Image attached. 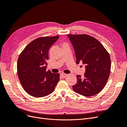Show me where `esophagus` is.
I'll return each instance as SVG.
<instances>
[{
    "label": "esophagus",
    "mask_w": 127,
    "mask_h": 127,
    "mask_svg": "<svg viewBox=\"0 0 127 127\" xmlns=\"http://www.w3.org/2000/svg\"><path fill=\"white\" fill-rule=\"evenodd\" d=\"M67 75H68L67 74H64V73H62V74H60V76L61 77V78H64L66 77Z\"/></svg>",
    "instance_id": "esophagus-1"
}]
</instances>
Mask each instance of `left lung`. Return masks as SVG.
<instances>
[{
    "mask_svg": "<svg viewBox=\"0 0 127 127\" xmlns=\"http://www.w3.org/2000/svg\"><path fill=\"white\" fill-rule=\"evenodd\" d=\"M68 37L74 47L76 64L85 65L84 77L77 75V83L72 86L76 93L92 96L100 92L109 79L111 70L110 57L103 45L95 38L87 34Z\"/></svg>",
    "mask_w": 127,
    "mask_h": 127,
    "instance_id": "obj_1",
    "label": "left lung"
}]
</instances>
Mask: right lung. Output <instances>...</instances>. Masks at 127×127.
Masks as SVG:
<instances>
[{"mask_svg":"<svg viewBox=\"0 0 127 127\" xmlns=\"http://www.w3.org/2000/svg\"><path fill=\"white\" fill-rule=\"evenodd\" d=\"M59 36L37 38L26 46L19 56L17 69L24 90L34 97L46 96L54 91L59 74L47 71L49 50Z\"/></svg>","mask_w":127,"mask_h":127,"instance_id":"1","label":"right lung"}]
</instances>
